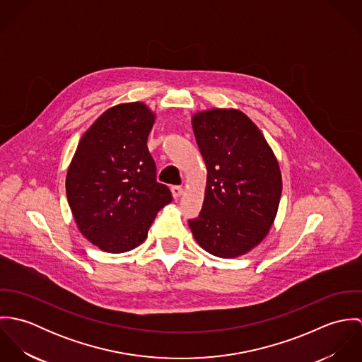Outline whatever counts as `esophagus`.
<instances>
[{"label": "esophagus", "instance_id": "1", "mask_svg": "<svg viewBox=\"0 0 362 362\" xmlns=\"http://www.w3.org/2000/svg\"><path fill=\"white\" fill-rule=\"evenodd\" d=\"M171 194L174 199H178L184 194V189L181 187H171Z\"/></svg>", "mask_w": 362, "mask_h": 362}]
</instances>
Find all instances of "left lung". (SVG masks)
<instances>
[{
  "label": "left lung",
  "mask_w": 362,
  "mask_h": 362,
  "mask_svg": "<svg viewBox=\"0 0 362 362\" xmlns=\"http://www.w3.org/2000/svg\"><path fill=\"white\" fill-rule=\"evenodd\" d=\"M192 128L207 177L204 206L189 228L209 254L238 258L259 245L273 226L283 188L279 161L240 110L199 111Z\"/></svg>",
  "instance_id": "left-lung-1"
}]
</instances>
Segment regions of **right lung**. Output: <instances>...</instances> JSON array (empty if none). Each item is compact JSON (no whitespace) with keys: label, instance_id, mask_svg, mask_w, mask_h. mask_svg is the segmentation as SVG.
<instances>
[{"label":"right lung","instance_id":"add662e5","mask_svg":"<svg viewBox=\"0 0 362 362\" xmlns=\"http://www.w3.org/2000/svg\"><path fill=\"white\" fill-rule=\"evenodd\" d=\"M156 114L142 102L110 107L81 138L65 189L75 223L104 252L141 245L160 209L173 199L156 181L148 136Z\"/></svg>","mask_w":362,"mask_h":362}]
</instances>
